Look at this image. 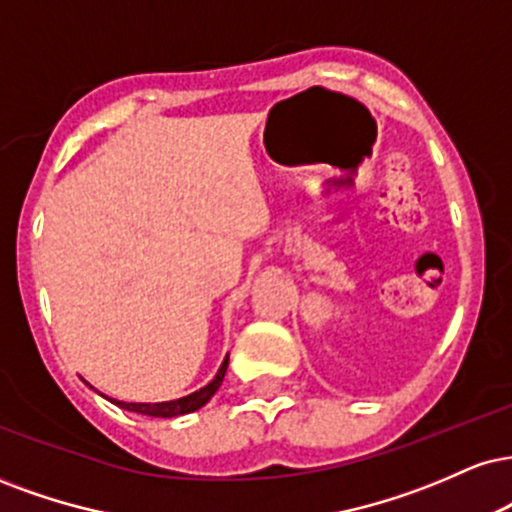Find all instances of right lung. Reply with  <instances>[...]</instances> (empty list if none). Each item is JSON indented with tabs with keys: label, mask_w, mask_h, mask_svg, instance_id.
<instances>
[{
	"label": "right lung",
	"mask_w": 512,
	"mask_h": 512,
	"mask_svg": "<svg viewBox=\"0 0 512 512\" xmlns=\"http://www.w3.org/2000/svg\"><path fill=\"white\" fill-rule=\"evenodd\" d=\"M226 367H229V355H226V360L221 362L217 377H214L205 389L190 393L186 398H178V400H169V403H123V400H112V403L119 405L123 410H131V412H138V415H147V417H178V415H188V412H195L200 410L202 405L207 403L209 398L217 393V389L221 386V381H224V374H226Z\"/></svg>",
	"instance_id": "add662e5"
}]
</instances>
